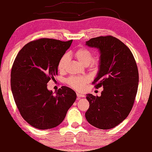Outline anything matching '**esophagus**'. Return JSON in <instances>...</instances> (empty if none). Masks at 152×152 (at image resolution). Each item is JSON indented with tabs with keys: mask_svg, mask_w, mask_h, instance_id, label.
Returning a JSON list of instances; mask_svg holds the SVG:
<instances>
[{
	"mask_svg": "<svg viewBox=\"0 0 152 152\" xmlns=\"http://www.w3.org/2000/svg\"><path fill=\"white\" fill-rule=\"evenodd\" d=\"M77 97H78V99H80V98L85 97V95H83V94H81V93H77Z\"/></svg>",
	"mask_w": 152,
	"mask_h": 152,
	"instance_id": "34e87169",
	"label": "esophagus"
}]
</instances>
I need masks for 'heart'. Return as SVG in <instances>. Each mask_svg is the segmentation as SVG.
Returning a JSON list of instances; mask_svg holds the SVG:
<instances>
[{
	"label": "heart",
	"instance_id": "obj_1",
	"mask_svg": "<svg viewBox=\"0 0 152 152\" xmlns=\"http://www.w3.org/2000/svg\"><path fill=\"white\" fill-rule=\"evenodd\" d=\"M74 57L81 63L83 66H88L95 68L99 65V61L98 59H93V54L89 50L85 48H80L74 52ZM69 61V55L65 53L60 58L58 62V69L63 71L67 65ZM89 81L88 78L82 76H72L67 80V82L70 86L76 90H82L86 83Z\"/></svg>",
	"mask_w": 152,
	"mask_h": 152
}]
</instances>
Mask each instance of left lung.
Masks as SVG:
<instances>
[{
  "label": "left lung",
  "mask_w": 152,
  "mask_h": 152,
  "mask_svg": "<svg viewBox=\"0 0 152 152\" xmlns=\"http://www.w3.org/2000/svg\"><path fill=\"white\" fill-rule=\"evenodd\" d=\"M100 53L99 70L93 83L102 87L100 96L87 94L89 108L86 118L101 129H110L127 117L133 107L138 86V71L133 53L126 45L112 36L86 42Z\"/></svg>",
  "instance_id": "left-lung-1"
}]
</instances>
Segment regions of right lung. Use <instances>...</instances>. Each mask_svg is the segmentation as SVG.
I'll return each mask as SVG.
<instances>
[{
    "label": "right lung",
    "mask_w": 152,
    "mask_h": 152,
    "mask_svg": "<svg viewBox=\"0 0 152 152\" xmlns=\"http://www.w3.org/2000/svg\"><path fill=\"white\" fill-rule=\"evenodd\" d=\"M72 42L50 38L31 42L19 51L13 64L11 89L16 106L23 118L38 129L59 125L76 99L75 91L68 87H61L56 95L47 88Z\"/></svg>",
    "instance_id": "add662e5"
}]
</instances>
